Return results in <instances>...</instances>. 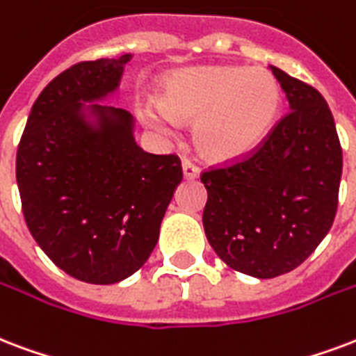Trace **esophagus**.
<instances>
[{
	"label": "esophagus",
	"mask_w": 356,
	"mask_h": 356,
	"mask_svg": "<svg viewBox=\"0 0 356 356\" xmlns=\"http://www.w3.org/2000/svg\"><path fill=\"white\" fill-rule=\"evenodd\" d=\"M183 175L184 179H188V181H192V179H197L200 177V168L194 166L190 160H184L183 162Z\"/></svg>",
	"instance_id": "34e87169"
}]
</instances>
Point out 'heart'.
I'll use <instances>...</instances> for the list:
<instances>
[{"mask_svg":"<svg viewBox=\"0 0 356 356\" xmlns=\"http://www.w3.org/2000/svg\"><path fill=\"white\" fill-rule=\"evenodd\" d=\"M156 104L143 110L145 124L172 134L175 121L194 123L197 153L214 164H229L265 142L280 113L282 91L263 69L202 65L168 74Z\"/></svg>","mask_w":356,"mask_h":356,"instance_id":"heart-1","label":"heart"}]
</instances>
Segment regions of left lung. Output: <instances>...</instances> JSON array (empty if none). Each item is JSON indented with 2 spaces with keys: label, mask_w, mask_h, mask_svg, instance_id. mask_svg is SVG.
I'll return each mask as SVG.
<instances>
[{
  "label": "left lung",
  "mask_w": 356,
  "mask_h": 356,
  "mask_svg": "<svg viewBox=\"0 0 356 356\" xmlns=\"http://www.w3.org/2000/svg\"><path fill=\"white\" fill-rule=\"evenodd\" d=\"M289 113L246 160L202 173L203 227L216 256L256 278L297 268L334 222L341 147L321 93L270 65Z\"/></svg>",
  "instance_id": "8db88e82"
}]
</instances>
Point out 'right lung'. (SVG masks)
Instances as JSON below:
<instances>
[{"instance_id": "right-lung-1", "label": "right lung", "mask_w": 356, "mask_h": 356, "mask_svg": "<svg viewBox=\"0 0 356 356\" xmlns=\"http://www.w3.org/2000/svg\"><path fill=\"white\" fill-rule=\"evenodd\" d=\"M132 56L81 61L42 89L16 153L24 218L76 280L108 286L143 267L183 181L175 154L145 153L112 97ZM89 104V106H86Z\"/></svg>"}]
</instances>
